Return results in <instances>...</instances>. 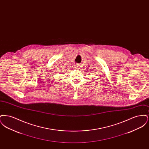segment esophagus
Segmentation results:
<instances>
[{
    "label": "esophagus",
    "instance_id": "34e87169",
    "mask_svg": "<svg viewBox=\"0 0 149 149\" xmlns=\"http://www.w3.org/2000/svg\"><path fill=\"white\" fill-rule=\"evenodd\" d=\"M76 69H79V65L76 66Z\"/></svg>",
    "mask_w": 149,
    "mask_h": 149
}]
</instances>
